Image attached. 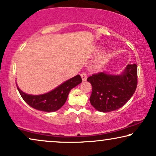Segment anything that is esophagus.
I'll list each match as a JSON object with an SVG mask.
<instances>
[{"label":"esophagus","mask_w":156,"mask_h":156,"mask_svg":"<svg viewBox=\"0 0 156 156\" xmlns=\"http://www.w3.org/2000/svg\"><path fill=\"white\" fill-rule=\"evenodd\" d=\"M81 77L82 79V81H86L87 79V74H84V73H82L81 74Z\"/></svg>","instance_id":"34e87169"}]
</instances>
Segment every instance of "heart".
<instances>
[{
  "label": "heart",
  "instance_id": "obj_1",
  "mask_svg": "<svg viewBox=\"0 0 156 156\" xmlns=\"http://www.w3.org/2000/svg\"><path fill=\"white\" fill-rule=\"evenodd\" d=\"M108 58V53L107 51H104L102 53H101L100 55L98 56V58H96L94 62L93 63V68L94 69L98 70L100 69L103 66L105 65V64L106 63L107 60Z\"/></svg>",
  "mask_w": 156,
  "mask_h": 156
}]
</instances>
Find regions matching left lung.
<instances>
[{
	"label": "left lung",
	"mask_w": 156,
	"mask_h": 156,
	"mask_svg": "<svg viewBox=\"0 0 156 156\" xmlns=\"http://www.w3.org/2000/svg\"><path fill=\"white\" fill-rule=\"evenodd\" d=\"M87 81L92 87L91 105L100 112H111L120 108L132 98L137 87V66L128 64L118 75L100 72L92 74Z\"/></svg>",
	"instance_id": "8db88e82"
}]
</instances>
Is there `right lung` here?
<instances>
[{
  "label": "right lung",
  "instance_id": "obj_1",
  "mask_svg": "<svg viewBox=\"0 0 156 156\" xmlns=\"http://www.w3.org/2000/svg\"><path fill=\"white\" fill-rule=\"evenodd\" d=\"M82 81L80 75L78 74L66 80L54 90L39 95L26 94L18 86L17 89L23 100L31 108L44 112H55L63 106L70 90L80 84Z\"/></svg>",
  "mask_w": 156,
  "mask_h": 156
}]
</instances>
